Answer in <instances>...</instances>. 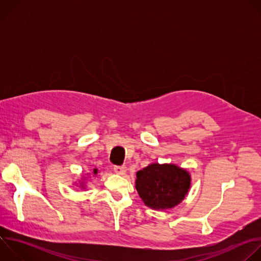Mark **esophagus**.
<instances>
[{
  "label": "esophagus",
  "mask_w": 261,
  "mask_h": 261,
  "mask_svg": "<svg viewBox=\"0 0 261 261\" xmlns=\"http://www.w3.org/2000/svg\"><path fill=\"white\" fill-rule=\"evenodd\" d=\"M114 170H115L116 173L123 175V174H125V172H126V170H127V167L124 166V165H122V166H115V167H114Z\"/></svg>",
  "instance_id": "34e87169"
}]
</instances>
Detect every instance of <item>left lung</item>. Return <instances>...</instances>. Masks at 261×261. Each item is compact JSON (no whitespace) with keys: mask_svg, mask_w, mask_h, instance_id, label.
I'll use <instances>...</instances> for the list:
<instances>
[{"mask_svg":"<svg viewBox=\"0 0 261 261\" xmlns=\"http://www.w3.org/2000/svg\"><path fill=\"white\" fill-rule=\"evenodd\" d=\"M187 170L173 164L154 163L137 171L135 187L144 204L154 210L177 205L190 188Z\"/></svg>","mask_w":261,"mask_h":261,"instance_id":"8db88e82","label":"left lung"}]
</instances>
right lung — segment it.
I'll return each instance as SVG.
<instances>
[{
	"label": "right lung",
	"instance_id": "right-lung-1",
	"mask_svg": "<svg viewBox=\"0 0 261 261\" xmlns=\"http://www.w3.org/2000/svg\"><path fill=\"white\" fill-rule=\"evenodd\" d=\"M98 172V170L97 169H94V174H96Z\"/></svg>",
	"mask_w": 261,
	"mask_h": 261
}]
</instances>
